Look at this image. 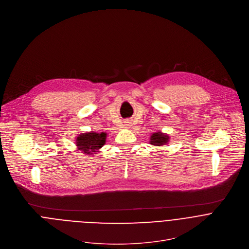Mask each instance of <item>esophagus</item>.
Returning a JSON list of instances; mask_svg holds the SVG:
<instances>
[{
	"mask_svg": "<svg viewBox=\"0 0 249 249\" xmlns=\"http://www.w3.org/2000/svg\"><path fill=\"white\" fill-rule=\"evenodd\" d=\"M125 126H126L127 128H130V127L132 126V125H131V122H130V121H126V122H125Z\"/></svg>",
	"mask_w": 249,
	"mask_h": 249,
	"instance_id": "34e87169",
	"label": "esophagus"
}]
</instances>
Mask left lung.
Segmentation results:
<instances>
[{"label":"left lung","mask_w":249,"mask_h":249,"mask_svg":"<svg viewBox=\"0 0 249 249\" xmlns=\"http://www.w3.org/2000/svg\"><path fill=\"white\" fill-rule=\"evenodd\" d=\"M169 141V136L162 134L160 132L154 133L150 138V143L153 145H163L166 144Z\"/></svg>","instance_id":"1"}]
</instances>
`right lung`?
<instances>
[{
  "label": "right lung",
  "mask_w": 249,
  "mask_h": 249,
  "mask_svg": "<svg viewBox=\"0 0 249 249\" xmlns=\"http://www.w3.org/2000/svg\"><path fill=\"white\" fill-rule=\"evenodd\" d=\"M106 133H86L79 135L76 139V145L78 149L90 155L101 148L106 142Z\"/></svg>",
  "instance_id": "obj_1"
}]
</instances>
